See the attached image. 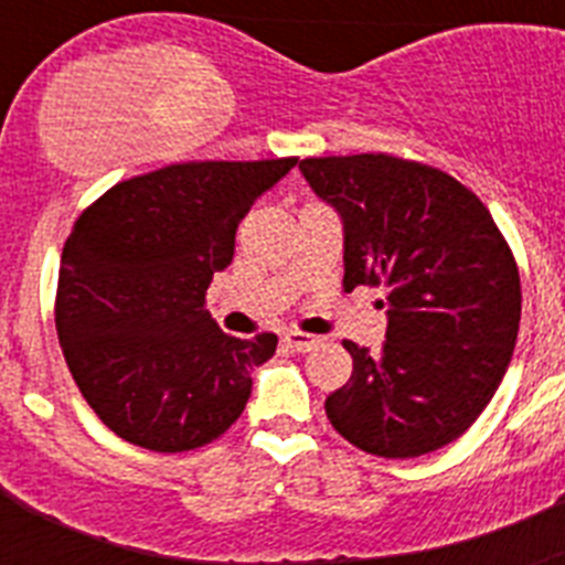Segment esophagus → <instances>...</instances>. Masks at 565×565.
<instances>
[{
  "label": "esophagus",
  "mask_w": 565,
  "mask_h": 565,
  "mask_svg": "<svg viewBox=\"0 0 565 565\" xmlns=\"http://www.w3.org/2000/svg\"><path fill=\"white\" fill-rule=\"evenodd\" d=\"M286 344L291 348V351L308 353V351H313V348H319V344H322V339L311 337V333H302V331H288Z\"/></svg>",
  "instance_id": "esophagus-1"
}]
</instances>
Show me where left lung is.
Segmentation results:
<instances>
[{"label": "left lung", "instance_id": "obj_1", "mask_svg": "<svg viewBox=\"0 0 565 565\" xmlns=\"http://www.w3.org/2000/svg\"><path fill=\"white\" fill-rule=\"evenodd\" d=\"M342 221L344 288L384 286L387 333L326 398L342 438L382 458L441 450L495 396L521 326V277L492 214L441 169L393 154L306 158Z\"/></svg>", "mask_w": 565, "mask_h": 565}]
</instances>
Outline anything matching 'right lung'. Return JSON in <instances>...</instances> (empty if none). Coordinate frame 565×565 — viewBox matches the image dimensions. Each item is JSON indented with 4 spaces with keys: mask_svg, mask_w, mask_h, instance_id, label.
<instances>
[{
    "mask_svg": "<svg viewBox=\"0 0 565 565\" xmlns=\"http://www.w3.org/2000/svg\"><path fill=\"white\" fill-rule=\"evenodd\" d=\"M297 163H172L98 198L62 252L56 331L78 391L115 436L154 452L221 438L246 411L277 337H228L212 277L259 194Z\"/></svg>",
    "mask_w": 565,
    "mask_h": 565,
    "instance_id": "obj_1",
    "label": "right lung"
}]
</instances>
